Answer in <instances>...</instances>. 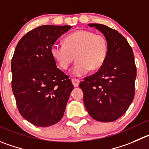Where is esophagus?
<instances>
[{"label": "esophagus", "mask_w": 149, "mask_h": 149, "mask_svg": "<svg viewBox=\"0 0 149 149\" xmlns=\"http://www.w3.org/2000/svg\"><path fill=\"white\" fill-rule=\"evenodd\" d=\"M72 84H73V86H74V87H77V86H79V84H80V80H78V79H72Z\"/></svg>", "instance_id": "esophagus-1"}]
</instances>
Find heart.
<instances>
[{
	"instance_id": "heart-1",
	"label": "heart",
	"mask_w": 149,
	"mask_h": 149,
	"mask_svg": "<svg viewBox=\"0 0 149 149\" xmlns=\"http://www.w3.org/2000/svg\"><path fill=\"white\" fill-rule=\"evenodd\" d=\"M108 51L107 39L88 30L74 31L65 37L63 45L55 44L50 49L52 58L63 70L69 67L75 58L77 61L72 73L77 77L84 75L89 70L100 69L107 59Z\"/></svg>"
}]
</instances>
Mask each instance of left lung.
Here are the masks:
<instances>
[{
  "label": "left lung",
  "instance_id": "left-lung-1",
  "mask_svg": "<svg viewBox=\"0 0 149 149\" xmlns=\"http://www.w3.org/2000/svg\"><path fill=\"white\" fill-rule=\"evenodd\" d=\"M108 42V56L103 66L84 78L79 86L83 91L85 107L91 117L111 122L128 110L134 97L137 69L131 46L116 30L102 24L92 23Z\"/></svg>",
  "mask_w": 149,
  "mask_h": 149
}]
</instances>
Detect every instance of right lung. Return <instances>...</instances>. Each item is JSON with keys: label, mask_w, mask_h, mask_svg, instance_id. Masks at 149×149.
<instances>
[{"label": "right lung", "mask_w": 149, "mask_h": 149, "mask_svg": "<svg viewBox=\"0 0 149 149\" xmlns=\"http://www.w3.org/2000/svg\"><path fill=\"white\" fill-rule=\"evenodd\" d=\"M70 25H42L18 42L12 59V91L21 116L32 124L45 127L63 116L74 86L57 68L51 47Z\"/></svg>", "instance_id": "add662e5"}]
</instances>
